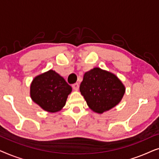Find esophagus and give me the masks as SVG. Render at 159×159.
I'll list each match as a JSON object with an SVG mask.
<instances>
[{"mask_svg":"<svg viewBox=\"0 0 159 159\" xmlns=\"http://www.w3.org/2000/svg\"><path fill=\"white\" fill-rule=\"evenodd\" d=\"M79 87H80V85H79V84H78V83H75V84H72L73 89L76 91H77L78 90H79Z\"/></svg>","mask_w":159,"mask_h":159,"instance_id":"34e87169","label":"esophagus"}]
</instances>
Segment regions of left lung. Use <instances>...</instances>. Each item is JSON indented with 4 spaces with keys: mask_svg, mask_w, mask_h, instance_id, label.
<instances>
[{
    "mask_svg": "<svg viewBox=\"0 0 159 159\" xmlns=\"http://www.w3.org/2000/svg\"><path fill=\"white\" fill-rule=\"evenodd\" d=\"M80 90L89 108L102 114L120 103L125 87L114 74L95 67L84 73Z\"/></svg>",
    "mask_w": 159,
    "mask_h": 159,
    "instance_id": "1",
    "label": "left lung"
}]
</instances>
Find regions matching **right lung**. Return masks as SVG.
<instances>
[{
	"label": "right lung",
	"instance_id": "add662e5",
	"mask_svg": "<svg viewBox=\"0 0 159 159\" xmlns=\"http://www.w3.org/2000/svg\"><path fill=\"white\" fill-rule=\"evenodd\" d=\"M71 90L64 78L51 69L34 78L30 85V97L45 111L56 113L65 106Z\"/></svg>",
	"mask_w": 159,
	"mask_h": 159
}]
</instances>
